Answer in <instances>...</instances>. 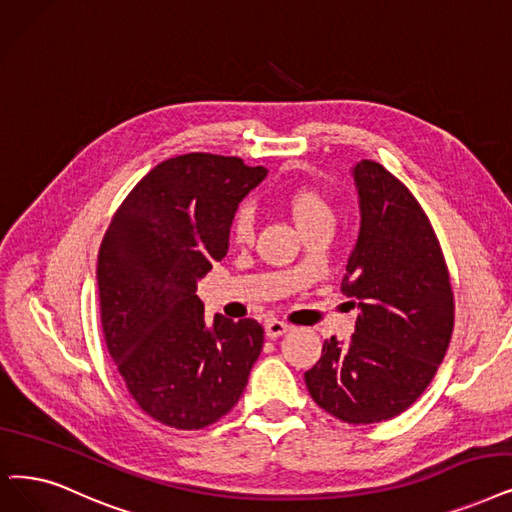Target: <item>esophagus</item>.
I'll use <instances>...</instances> for the list:
<instances>
[{
    "label": "esophagus",
    "mask_w": 512,
    "mask_h": 512,
    "mask_svg": "<svg viewBox=\"0 0 512 512\" xmlns=\"http://www.w3.org/2000/svg\"><path fill=\"white\" fill-rule=\"evenodd\" d=\"M264 332H267L269 338H279L285 332H290V325L279 321V319H269L267 323H264Z\"/></svg>",
    "instance_id": "esophagus-1"
}]
</instances>
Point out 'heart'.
<instances>
[{
    "label": "heart",
    "instance_id": "obj_1",
    "mask_svg": "<svg viewBox=\"0 0 512 512\" xmlns=\"http://www.w3.org/2000/svg\"><path fill=\"white\" fill-rule=\"evenodd\" d=\"M285 206H288L296 227L304 229L309 224L321 222V220H334V212L330 208L327 199L309 187H298L294 189L288 197H285ZM231 233L233 239L239 243H245L252 239L254 233V212L250 206H241L235 216H233V224H231Z\"/></svg>",
    "mask_w": 512,
    "mask_h": 512
}]
</instances>
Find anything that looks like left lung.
<instances>
[{"mask_svg":"<svg viewBox=\"0 0 512 512\" xmlns=\"http://www.w3.org/2000/svg\"><path fill=\"white\" fill-rule=\"evenodd\" d=\"M361 227L340 290L359 315L349 342H323L304 374L315 403L349 424L405 412L437 374L454 330V294L416 197L380 163L351 168Z\"/></svg>","mask_w":512,"mask_h":512,"instance_id":"8db88e82","label":"left lung"}]
</instances>
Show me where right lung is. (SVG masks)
<instances>
[{
  "label": "right lung",
  "instance_id": "obj_1",
  "mask_svg": "<svg viewBox=\"0 0 512 512\" xmlns=\"http://www.w3.org/2000/svg\"><path fill=\"white\" fill-rule=\"evenodd\" d=\"M267 168L189 153L161 161L115 212L98 252L107 349L140 410L197 431L231 412L264 330L214 315L206 325L197 281L229 250L233 216Z\"/></svg>",
  "mask_w": 512,
  "mask_h": 512
}]
</instances>
